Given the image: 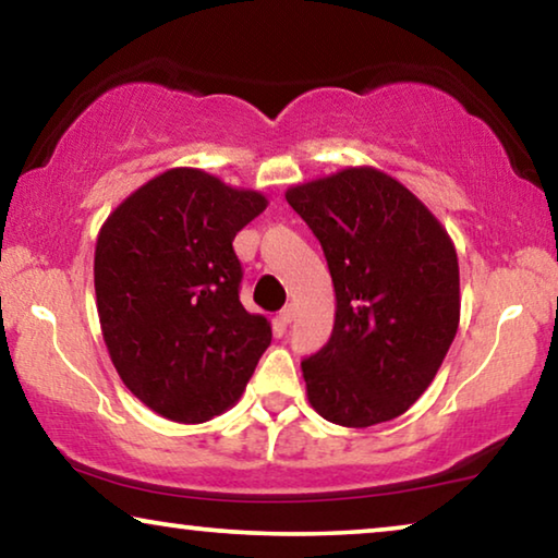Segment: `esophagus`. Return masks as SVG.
<instances>
[{
	"label": "esophagus",
	"mask_w": 558,
	"mask_h": 558,
	"mask_svg": "<svg viewBox=\"0 0 558 558\" xmlns=\"http://www.w3.org/2000/svg\"><path fill=\"white\" fill-rule=\"evenodd\" d=\"M294 315H296L294 304H287V307L279 312V323H281V325H289V323H292V319H294Z\"/></svg>",
	"instance_id": "esophagus-1"
}]
</instances>
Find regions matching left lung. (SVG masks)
<instances>
[{
  "label": "left lung",
  "mask_w": 558,
  "mask_h": 558,
  "mask_svg": "<svg viewBox=\"0 0 558 558\" xmlns=\"http://www.w3.org/2000/svg\"><path fill=\"white\" fill-rule=\"evenodd\" d=\"M335 287L327 345L302 361L312 409L340 426L391 422L437 376L460 327V264L437 216L376 167L287 190Z\"/></svg>",
  "instance_id": "1"
}]
</instances>
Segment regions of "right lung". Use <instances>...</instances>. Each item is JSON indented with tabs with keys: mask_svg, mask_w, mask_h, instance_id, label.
<instances>
[{
	"mask_svg": "<svg viewBox=\"0 0 558 558\" xmlns=\"http://www.w3.org/2000/svg\"><path fill=\"white\" fill-rule=\"evenodd\" d=\"M264 193L172 167L124 197L96 239L94 284L106 350L155 414L203 424L241 399L271 323L239 300L233 239Z\"/></svg>",
	"mask_w": 558,
	"mask_h": 558,
	"instance_id": "obj_1",
	"label": "right lung"
}]
</instances>
